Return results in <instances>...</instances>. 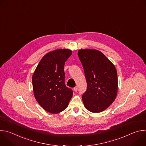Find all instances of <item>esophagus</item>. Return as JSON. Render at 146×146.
Returning a JSON list of instances; mask_svg holds the SVG:
<instances>
[{"label":"esophagus","instance_id":"obj_1","mask_svg":"<svg viewBox=\"0 0 146 146\" xmlns=\"http://www.w3.org/2000/svg\"><path fill=\"white\" fill-rule=\"evenodd\" d=\"M74 90L75 92H77V91H78V88H77V87H74Z\"/></svg>","mask_w":146,"mask_h":146}]
</instances>
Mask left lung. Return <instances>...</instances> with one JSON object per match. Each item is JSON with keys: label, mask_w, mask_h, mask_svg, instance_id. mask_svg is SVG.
<instances>
[{"label": "left lung", "mask_w": 146, "mask_h": 146, "mask_svg": "<svg viewBox=\"0 0 146 146\" xmlns=\"http://www.w3.org/2000/svg\"><path fill=\"white\" fill-rule=\"evenodd\" d=\"M78 56L84 69L87 88L82 99L92 113L106 110L114 101L118 90L117 72L114 65L96 50H80Z\"/></svg>", "instance_id": "obj_1"}]
</instances>
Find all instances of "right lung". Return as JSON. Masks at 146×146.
<instances>
[{"label":"right lung","mask_w":146,"mask_h":146,"mask_svg":"<svg viewBox=\"0 0 146 146\" xmlns=\"http://www.w3.org/2000/svg\"><path fill=\"white\" fill-rule=\"evenodd\" d=\"M72 51L59 49L44 55L32 76L35 97L46 111L56 114L64 110L73 96L65 83L64 65Z\"/></svg>","instance_id":"right-lung-1"}]
</instances>
